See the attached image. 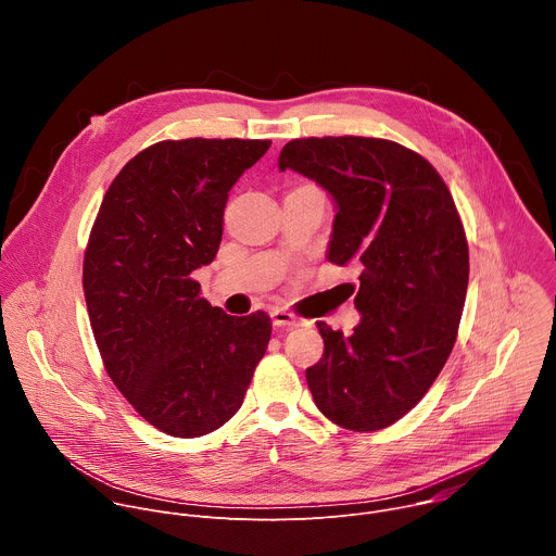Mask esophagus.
I'll use <instances>...</instances> for the list:
<instances>
[{
	"label": "esophagus",
	"instance_id": "esophagus-1",
	"mask_svg": "<svg viewBox=\"0 0 556 556\" xmlns=\"http://www.w3.org/2000/svg\"><path fill=\"white\" fill-rule=\"evenodd\" d=\"M270 316H273V324H275L277 328H294V326H301L299 316L292 314V312H288L286 307H275Z\"/></svg>",
	"mask_w": 556,
	"mask_h": 556
}]
</instances>
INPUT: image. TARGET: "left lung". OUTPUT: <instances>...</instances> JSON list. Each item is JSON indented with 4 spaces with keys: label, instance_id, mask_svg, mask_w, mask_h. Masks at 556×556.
<instances>
[{
    "label": "left lung",
    "instance_id": "obj_1",
    "mask_svg": "<svg viewBox=\"0 0 556 556\" xmlns=\"http://www.w3.org/2000/svg\"><path fill=\"white\" fill-rule=\"evenodd\" d=\"M279 169L334 198L328 260L363 268L354 334L316 324L326 350L305 371L314 405L343 429H384L425 399L457 339L468 242L451 191L420 153L384 138H296Z\"/></svg>",
    "mask_w": 556,
    "mask_h": 556
}]
</instances>
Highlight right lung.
Returning <instances> with one entry per match:
<instances>
[{
	"mask_svg": "<svg viewBox=\"0 0 556 556\" xmlns=\"http://www.w3.org/2000/svg\"><path fill=\"white\" fill-rule=\"evenodd\" d=\"M270 140H161L110 185L84 260V292L105 371L151 427L200 438L242 407L273 324L200 296L228 191Z\"/></svg>",
	"mask_w": 556,
	"mask_h": 556,
	"instance_id": "obj_1",
	"label": "right lung"
}]
</instances>
